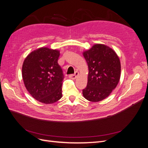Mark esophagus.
<instances>
[{
  "instance_id": "34e87169",
  "label": "esophagus",
  "mask_w": 148,
  "mask_h": 148,
  "mask_svg": "<svg viewBox=\"0 0 148 148\" xmlns=\"http://www.w3.org/2000/svg\"><path fill=\"white\" fill-rule=\"evenodd\" d=\"M78 75H79L78 71H76V72L75 73V74L69 75V77L70 79H75L76 78H77V77H78Z\"/></svg>"
}]
</instances>
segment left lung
Listing matches in <instances>:
<instances>
[{
    "label": "left lung",
    "instance_id": "obj_1",
    "mask_svg": "<svg viewBox=\"0 0 148 148\" xmlns=\"http://www.w3.org/2000/svg\"><path fill=\"white\" fill-rule=\"evenodd\" d=\"M83 55L89 70L87 86L83 89V95L89 101H101L110 95L119 82V57L112 49L101 44H95Z\"/></svg>",
    "mask_w": 148,
    "mask_h": 148
}]
</instances>
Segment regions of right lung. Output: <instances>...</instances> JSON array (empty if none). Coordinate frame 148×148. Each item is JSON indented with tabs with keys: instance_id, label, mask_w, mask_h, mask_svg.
<instances>
[{
	"instance_id": "add662e5",
	"label": "right lung",
	"mask_w": 148,
	"mask_h": 148,
	"mask_svg": "<svg viewBox=\"0 0 148 148\" xmlns=\"http://www.w3.org/2000/svg\"><path fill=\"white\" fill-rule=\"evenodd\" d=\"M60 51L41 47L31 52L25 59L22 77L25 86L36 100L53 104L62 97L63 71L58 64Z\"/></svg>"
}]
</instances>
